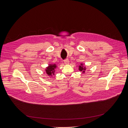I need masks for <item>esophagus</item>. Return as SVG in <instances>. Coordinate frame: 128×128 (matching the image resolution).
Instances as JSON below:
<instances>
[{
	"label": "esophagus",
	"mask_w": 128,
	"mask_h": 128,
	"mask_svg": "<svg viewBox=\"0 0 128 128\" xmlns=\"http://www.w3.org/2000/svg\"><path fill=\"white\" fill-rule=\"evenodd\" d=\"M64 63L66 64H69V62H70V61H69V60H68V59H66V60H64Z\"/></svg>",
	"instance_id": "esophagus-1"
}]
</instances>
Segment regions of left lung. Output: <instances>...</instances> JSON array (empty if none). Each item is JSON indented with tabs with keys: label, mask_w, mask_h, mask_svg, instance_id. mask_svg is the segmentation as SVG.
<instances>
[{
	"label": "left lung",
	"mask_w": 128,
	"mask_h": 128,
	"mask_svg": "<svg viewBox=\"0 0 128 128\" xmlns=\"http://www.w3.org/2000/svg\"><path fill=\"white\" fill-rule=\"evenodd\" d=\"M83 66H83V64H81V66H79V70H80V71H83V73H84L86 68L85 67Z\"/></svg>",
	"instance_id": "obj_1"
}]
</instances>
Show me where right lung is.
Returning a JSON list of instances; mask_svg holds the SVG:
<instances>
[{
	"label": "right lung",
	"instance_id": "add662e5",
	"mask_svg": "<svg viewBox=\"0 0 128 128\" xmlns=\"http://www.w3.org/2000/svg\"><path fill=\"white\" fill-rule=\"evenodd\" d=\"M56 66V64H50L46 70V72L49 76H52V74H54L55 69Z\"/></svg>",
	"mask_w": 128,
	"mask_h": 128
}]
</instances>
